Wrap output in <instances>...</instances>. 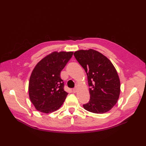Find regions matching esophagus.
<instances>
[{
    "instance_id": "34e87169",
    "label": "esophagus",
    "mask_w": 146,
    "mask_h": 146,
    "mask_svg": "<svg viewBox=\"0 0 146 146\" xmlns=\"http://www.w3.org/2000/svg\"><path fill=\"white\" fill-rule=\"evenodd\" d=\"M72 91H73V92H74V93H76V92H77V88H74Z\"/></svg>"
}]
</instances>
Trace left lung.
Wrapping results in <instances>:
<instances>
[{
	"mask_svg": "<svg viewBox=\"0 0 146 146\" xmlns=\"http://www.w3.org/2000/svg\"><path fill=\"white\" fill-rule=\"evenodd\" d=\"M74 55L85 69L90 86V100L83 108L93 113L108 112L116 104L120 94V79L116 68L108 58L93 49L77 50Z\"/></svg>",
	"mask_w": 146,
	"mask_h": 146,
	"instance_id": "obj_1",
	"label": "left lung"
}]
</instances>
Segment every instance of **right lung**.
I'll return each instance as SVG.
<instances>
[{"label":"right lung","mask_w":146,"mask_h":146,"mask_svg":"<svg viewBox=\"0 0 146 146\" xmlns=\"http://www.w3.org/2000/svg\"><path fill=\"white\" fill-rule=\"evenodd\" d=\"M73 55V52H53L35 66L29 83L30 99L38 111L50 113L63 105L68 94L64 90L61 71Z\"/></svg>","instance_id":"obj_1"}]
</instances>
